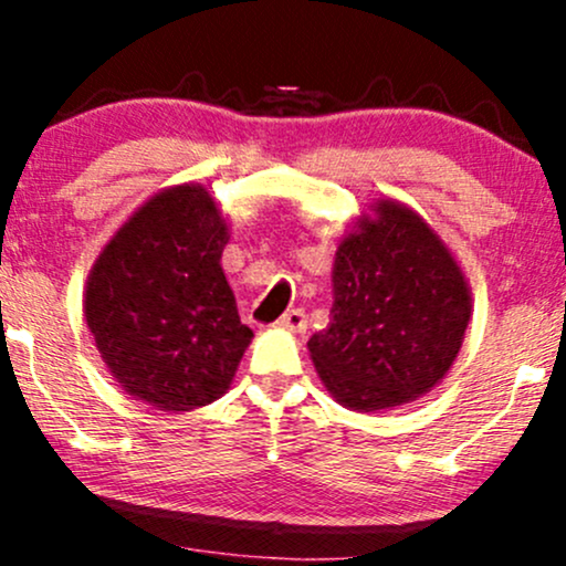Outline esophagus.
I'll list each match as a JSON object with an SVG mask.
<instances>
[{
    "mask_svg": "<svg viewBox=\"0 0 566 566\" xmlns=\"http://www.w3.org/2000/svg\"><path fill=\"white\" fill-rule=\"evenodd\" d=\"M279 327L290 329V333H303V329L308 327V322H305V311L303 308H292V311H287V314H282V319H279Z\"/></svg>",
    "mask_w": 566,
    "mask_h": 566,
    "instance_id": "1",
    "label": "esophagus"
}]
</instances>
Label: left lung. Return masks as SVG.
<instances>
[{"label":"left lung","instance_id":"left-lung-1","mask_svg":"<svg viewBox=\"0 0 566 566\" xmlns=\"http://www.w3.org/2000/svg\"><path fill=\"white\" fill-rule=\"evenodd\" d=\"M471 284L431 223L380 197L337 242L327 329L308 340L337 405L382 412L439 386L463 348Z\"/></svg>","mask_w":566,"mask_h":566}]
</instances>
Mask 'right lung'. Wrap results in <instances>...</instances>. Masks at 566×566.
I'll return each instance as SVG.
<instances>
[{"mask_svg":"<svg viewBox=\"0 0 566 566\" xmlns=\"http://www.w3.org/2000/svg\"><path fill=\"white\" fill-rule=\"evenodd\" d=\"M231 223L201 184L151 193L97 252L84 322L122 391L191 412L231 388L252 340L223 274Z\"/></svg>","mask_w":566,"mask_h":566,"instance_id":"1","label":"right lung"}]
</instances>
